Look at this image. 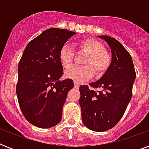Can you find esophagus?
<instances>
[{
  "label": "esophagus",
  "instance_id": "34e87169",
  "mask_svg": "<svg viewBox=\"0 0 149 149\" xmlns=\"http://www.w3.org/2000/svg\"><path fill=\"white\" fill-rule=\"evenodd\" d=\"M79 86V83H77V81H74V87L76 89H78Z\"/></svg>",
  "mask_w": 149,
  "mask_h": 149
}]
</instances>
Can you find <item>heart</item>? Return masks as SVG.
<instances>
[{
    "label": "heart",
    "instance_id": "b5f03b06",
    "mask_svg": "<svg viewBox=\"0 0 149 149\" xmlns=\"http://www.w3.org/2000/svg\"><path fill=\"white\" fill-rule=\"evenodd\" d=\"M79 51L88 53L82 63L85 65L73 66L67 70L65 77L74 81H81L91 77L94 72L96 77H100L108 70L111 63V56L109 52L104 49L100 42L93 38H85L77 44ZM75 52L70 45L65 44L58 52V59L63 68L68 69L72 64Z\"/></svg>",
    "mask_w": 149,
    "mask_h": 149
}]
</instances>
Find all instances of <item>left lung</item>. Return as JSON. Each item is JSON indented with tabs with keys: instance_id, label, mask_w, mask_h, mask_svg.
<instances>
[{
	"instance_id": "1",
	"label": "left lung",
	"mask_w": 149,
	"mask_h": 149,
	"mask_svg": "<svg viewBox=\"0 0 149 149\" xmlns=\"http://www.w3.org/2000/svg\"><path fill=\"white\" fill-rule=\"evenodd\" d=\"M108 43L112 61L107 72L97 82L79 86L82 120L89 129L105 132L113 127L124 115L132 99V87L136 77L132 56L114 38L101 36Z\"/></svg>"
}]
</instances>
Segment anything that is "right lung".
I'll list each match as a JSON object with an SVG mask.
<instances>
[{
  "mask_svg": "<svg viewBox=\"0 0 149 149\" xmlns=\"http://www.w3.org/2000/svg\"><path fill=\"white\" fill-rule=\"evenodd\" d=\"M75 34L66 29H47L27 45L20 59L17 100L25 119L36 127L49 128L62 119L63 107L73 81L59 80L63 72L58 52Z\"/></svg>",
  "mask_w": 149,
  "mask_h": 149,
  "instance_id": "1",
  "label": "right lung"
}]
</instances>
